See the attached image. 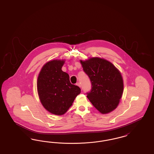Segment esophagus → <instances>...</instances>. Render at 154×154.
Masks as SVG:
<instances>
[{
	"label": "esophagus",
	"mask_w": 154,
	"mask_h": 154,
	"mask_svg": "<svg viewBox=\"0 0 154 154\" xmlns=\"http://www.w3.org/2000/svg\"><path fill=\"white\" fill-rule=\"evenodd\" d=\"M76 85H77V86H79V87H81V84H80V82H77V84H76Z\"/></svg>",
	"instance_id": "esophagus-1"
}]
</instances>
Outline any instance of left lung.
Segmentation results:
<instances>
[{"instance_id": "obj_1", "label": "left lung", "mask_w": 154, "mask_h": 154, "mask_svg": "<svg viewBox=\"0 0 154 154\" xmlns=\"http://www.w3.org/2000/svg\"><path fill=\"white\" fill-rule=\"evenodd\" d=\"M80 62L92 84L91 91L87 93L89 101L102 114L116 109L124 91L120 72L109 61L97 57Z\"/></svg>"}]
</instances>
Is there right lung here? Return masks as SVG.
<instances>
[{"instance_id":"1","label":"right lung","mask_w":154,"mask_h":154,"mask_svg":"<svg viewBox=\"0 0 154 154\" xmlns=\"http://www.w3.org/2000/svg\"><path fill=\"white\" fill-rule=\"evenodd\" d=\"M64 60H53L41 69L37 82L40 100L44 108L53 114L61 116L72 106L81 89L72 84L69 74L62 70Z\"/></svg>"}]
</instances>
